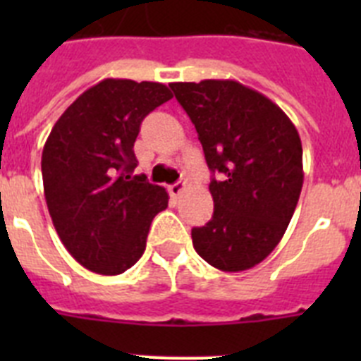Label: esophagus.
I'll list each match as a JSON object with an SVG mask.
<instances>
[{
    "instance_id": "obj_1",
    "label": "esophagus",
    "mask_w": 361,
    "mask_h": 361,
    "mask_svg": "<svg viewBox=\"0 0 361 361\" xmlns=\"http://www.w3.org/2000/svg\"><path fill=\"white\" fill-rule=\"evenodd\" d=\"M186 191V183H175L170 186L171 197H180Z\"/></svg>"
}]
</instances>
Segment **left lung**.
<instances>
[{
	"label": "left lung",
	"instance_id": "left-lung-1",
	"mask_svg": "<svg viewBox=\"0 0 361 361\" xmlns=\"http://www.w3.org/2000/svg\"><path fill=\"white\" fill-rule=\"evenodd\" d=\"M195 124L209 183L213 216L191 229L197 253L220 271L260 264L282 240L304 184L302 141L282 108L233 79L171 82Z\"/></svg>",
	"mask_w": 361,
	"mask_h": 361
}]
</instances>
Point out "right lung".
<instances>
[{"instance_id":"obj_1","label":"right lung","mask_w":361,"mask_h":361,"mask_svg":"<svg viewBox=\"0 0 361 361\" xmlns=\"http://www.w3.org/2000/svg\"><path fill=\"white\" fill-rule=\"evenodd\" d=\"M173 97L162 82L103 79L54 124L41 171L54 228L68 253L99 275H121L142 257L162 186L132 175L133 142L149 111Z\"/></svg>"}]
</instances>
